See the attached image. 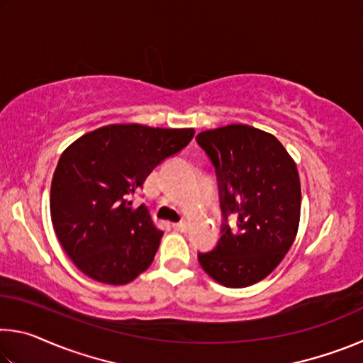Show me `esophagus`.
<instances>
[{"instance_id":"1","label":"esophagus","mask_w":363,"mask_h":363,"mask_svg":"<svg viewBox=\"0 0 363 363\" xmlns=\"http://www.w3.org/2000/svg\"><path fill=\"white\" fill-rule=\"evenodd\" d=\"M187 223H174L173 224V229L177 232H186L187 230Z\"/></svg>"}]
</instances>
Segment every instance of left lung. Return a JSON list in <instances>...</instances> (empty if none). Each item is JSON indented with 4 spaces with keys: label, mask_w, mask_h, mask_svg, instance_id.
Segmentation results:
<instances>
[{
    "label": "left lung",
    "mask_w": 363,
    "mask_h": 363,
    "mask_svg": "<svg viewBox=\"0 0 363 363\" xmlns=\"http://www.w3.org/2000/svg\"><path fill=\"white\" fill-rule=\"evenodd\" d=\"M216 168L224 224L200 266L218 284L245 288L266 279L291 248L299 227L301 182L280 140L248 125H227L196 136ZM235 213L238 230L225 224Z\"/></svg>",
    "instance_id": "obj_1"
}]
</instances>
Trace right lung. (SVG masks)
<instances>
[{
	"label": "right lung",
	"instance_id": "add662e5",
	"mask_svg": "<svg viewBox=\"0 0 363 363\" xmlns=\"http://www.w3.org/2000/svg\"><path fill=\"white\" fill-rule=\"evenodd\" d=\"M195 131L108 125L84 134L59 158L51 219L60 245L89 279L126 285L150 266L163 232L131 195L153 168L182 150Z\"/></svg>",
	"mask_w": 363,
	"mask_h": 363
}]
</instances>
